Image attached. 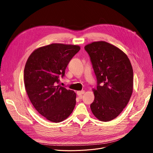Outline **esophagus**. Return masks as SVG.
I'll use <instances>...</instances> for the list:
<instances>
[{
    "label": "esophagus",
    "instance_id": "1",
    "mask_svg": "<svg viewBox=\"0 0 153 153\" xmlns=\"http://www.w3.org/2000/svg\"><path fill=\"white\" fill-rule=\"evenodd\" d=\"M85 93L84 91H77V95L79 96V98H81L82 97V95L84 94Z\"/></svg>",
    "mask_w": 153,
    "mask_h": 153
}]
</instances>
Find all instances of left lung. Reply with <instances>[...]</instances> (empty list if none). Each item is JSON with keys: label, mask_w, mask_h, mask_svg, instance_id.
<instances>
[{"label": "left lung", "mask_w": 153, "mask_h": 153, "mask_svg": "<svg viewBox=\"0 0 153 153\" xmlns=\"http://www.w3.org/2000/svg\"><path fill=\"white\" fill-rule=\"evenodd\" d=\"M84 48L90 56L97 80V89H93L95 99L91 111L100 121H110L121 114L131 98V64L122 50L106 42H94Z\"/></svg>", "instance_id": "1"}]
</instances>
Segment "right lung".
<instances>
[{"label":"right lung","instance_id":"right-lung-1","mask_svg":"<svg viewBox=\"0 0 153 153\" xmlns=\"http://www.w3.org/2000/svg\"><path fill=\"white\" fill-rule=\"evenodd\" d=\"M81 47L52 43L35 50L24 69V84L28 98L38 113L54 123L66 120L76 105L74 91L57 85L72 57Z\"/></svg>","mask_w":153,"mask_h":153}]
</instances>
